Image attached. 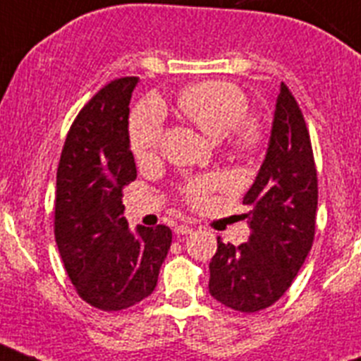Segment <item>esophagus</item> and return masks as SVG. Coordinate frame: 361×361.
Wrapping results in <instances>:
<instances>
[{
    "mask_svg": "<svg viewBox=\"0 0 361 361\" xmlns=\"http://www.w3.org/2000/svg\"><path fill=\"white\" fill-rule=\"evenodd\" d=\"M192 226L190 225H180L176 226V233L178 235H187V233H192Z\"/></svg>",
    "mask_w": 361,
    "mask_h": 361,
    "instance_id": "obj_1",
    "label": "esophagus"
}]
</instances>
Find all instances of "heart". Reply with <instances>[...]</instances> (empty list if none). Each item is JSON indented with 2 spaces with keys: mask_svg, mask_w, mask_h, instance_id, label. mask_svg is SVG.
<instances>
[{
  "mask_svg": "<svg viewBox=\"0 0 361 361\" xmlns=\"http://www.w3.org/2000/svg\"><path fill=\"white\" fill-rule=\"evenodd\" d=\"M178 108L197 129L212 140L225 138L235 151L250 152L262 140V126L257 116L246 115L248 102L237 84L228 80H204L187 87L178 99ZM165 136V113L160 102L147 99L136 106L129 120V142L138 161L157 157ZM223 183L219 176L194 180L183 188L187 201L203 203L210 190Z\"/></svg>",
  "mask_w": 361,
  "mask_h": 361,
  "instance_id": "obj_1",
  "label": "heart"
}]
</instances>
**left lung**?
I'll use <instances>...</instances> for the list:
<instances>
[{"label":"left lung","mask_w":361,"mask_h":361,"mask_svg":"<svg viewBox=\"0 0 361 361\" xmlns=\"http://www.w3.org/2000/svg\"><path fill=\"white\" fill-rule=\"evenodd\" d=\"M318 180L306 120L284 82L275 104L264 161L243 197L248 241L217 237L209 291L241 313L269 307L290 288L314 239Z\"/></svg>","instance_id":"1"}]
</instances>
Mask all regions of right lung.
Returning <instances> with one entry per match:
<instances>
[{
	"label": "right lung",
	"mask_w": 361,
	"mask_h": 361,
	"mask_svg": "<svg viewBox=\"0 0 361 361\" xmlns=\"http://www.w3.org/2000/svg\"><path fill=\"white\" fill-rule=\"evenodd\" d=\"M136 84L111 80L80 109L57 169L55 241L79 297L102 311L149 297L173 243L169 226L131 232L122 216V188L136 180L128 129Z\"/></svg>",
	"instance_id": "obj_1"
}]
</instances>
